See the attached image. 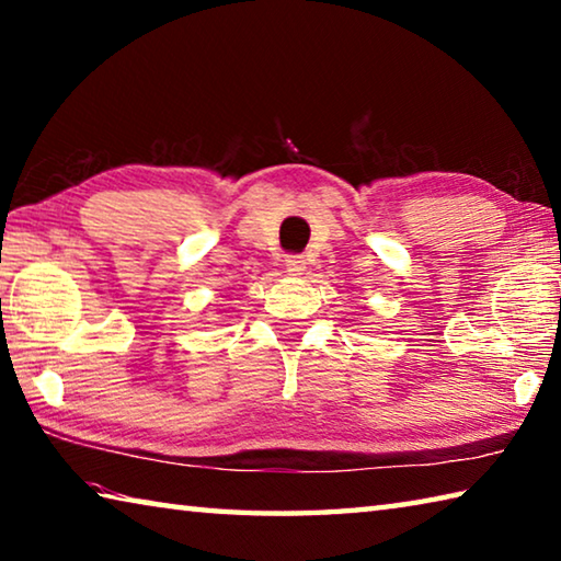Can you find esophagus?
<instances>
[{
	"label": "esophagus",
	"instance_id": "esophagus-1",
	"mask_svg": "<svg viewBox=\"0 0 561 561\" xmlns=\"http://www.w3.org/2000/svg\"><path fill=\"white\" fill-rule=\"evenodd\" d=\"M304 264H307V260H304L301 254H287V257H284V267H287V272L299 274L304 270Z\"/></svg>",
	"mask_w": 561,
	"mask_h": 561
}]
</instances>
